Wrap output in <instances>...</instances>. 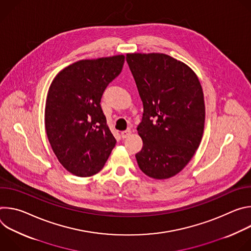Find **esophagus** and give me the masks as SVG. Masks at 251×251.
Returning a JSON list of instances; mask_svg holds the SVG:
<instances>
[{
	"label": "esophagus",
	"instance_id": "esophagus-1",
	"mask_svg": "<svg viewBox=\"0 0 251 251\" xmlns=\"http://www.w3.org/2000/svg\"><path fill=\"white\" fill-rule=\"evenodd\" d=\"M131 131L130 130H125V131H122L121 132V137L123 138V139H125V138H128L130 135H131Z\"/></svg>",
	"mask_w": 251,
	"mask_h": 251
}]
</instances>
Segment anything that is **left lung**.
<instances>
[{
  "label": "left lung",
  "instance_id": "1",
  "mask_svg": "<svg viewBox=\"0 0 251 251\" xmlns=\"http://www.w3.org/2000/svg\"><path fill=\"white\" fill-rule=\"evenodd\" d=\"M126 60L144 106L137 130L141 171L156 180L180 173L203 134L205 107L201 82L186 63L168 54L127 53Z\"/></svg>",
  "mask_w": 251,
  "mask_h": 251
}]
</instances>
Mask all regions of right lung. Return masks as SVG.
<instances>
[{
  "label": "right lung",
  "mask_w": 251,
  "mask_h": 251,
  "mask_svg": "<svg viewBox=\"0 0 251 251\" xmlns=\"http://www.w3.org/2000/svg\"><path fill=\"white\" fill-rule=\"evenodd\" d=\"M123 54L81 59L55 75L48 91L45 125L59 163L77 176L97 174L116 140L100 106L103 91L121 73Z\"/></svg>",
  "instance_id": "1"
}]
</instances>
